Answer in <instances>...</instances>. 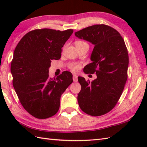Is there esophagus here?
Returning <instances> with one entry per match:
<instances>
[{
  "label": "esophagus",
  "instance_id": "34e87169",
  "mask_svg": "<svg viewBox=\"0 0 147 147\" xmlns=\"http://www.w3.org/2000/svg\"><path fill=\"white\" fill-rule=\"evenodd\" d=\"M73 80L74 82H76L78 81V76L76 75V74H74V75H73Z\"/></svg>",
  "mask_w": 147,
  "mask_h": 147
}]
</instances>
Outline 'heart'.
<instances>
[{"mask_svg": "<svg viewBox=\"0 0 147 147\" xmlns=\"http://www.w3.org/2000/svg\"><path fill=\"white\" fill-rule=\"evenodd\" d=\"M86 42H83V41H77L75 42V45H83V44H86ZM69 68L73 71L76 72L80 69V65L78 64H72L70 65Z\"/></svg>", "mask_w": 147, "mask_h": 147, "instance_id": "heart-1", "label": "heart"}]
</instances>
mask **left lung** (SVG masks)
Returning <instances> with one entry per match:
<instances>
[{
    "mask_svg": "<svg viewBox=\"0 0 147 147\" xmlns=\"http://www.w3.org/2000/svg\"><path fill=\"white\" fill-rule=\"evenodd\" d=\"M74 35L94 45L92 62L83 71L97 77L91 83L78 77L82 86L78 95L79 106L92 116L104 115L116 105L127 78L129 57L125 43L117 30L105 24L88 26Z\"/></svg>",
    "mask_w": 147,
    "mask_h": 147,
    "instance_id": "left-lung-1",
    "label": "left lung"
}]
</instances>
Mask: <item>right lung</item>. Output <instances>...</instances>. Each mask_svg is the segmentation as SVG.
I'll return each instance as SVG.
<instances>
[{"label":"right lung","instance_id":"right-lung-1","mask_svg":"<svg viewBox=\"0 0 147 147\" xmlns=\"http://www.w3.org/2000/svg\"><path fill=\"white\" fill-rule=\"evenodd\" d=\"M73 30H35L26 33L16 47L11 64L12 84L24 109L36 118L57 113L61 96L73 83V75L64 71L49 76L51 60L61 58L62 47Z\"/></svg>","mask_w":147,"mask_h":147}]
</instances>
